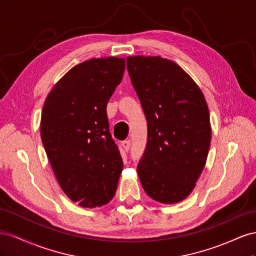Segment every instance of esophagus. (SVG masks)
I'll use <instances>...</instances> for the list:
<instances>
[{
	"mask_svg": "<svg viewBox=\"0 0 256 256\" xmlns=\"http://www.w3.org/2000/svg\"><path fill=\"white\" fill-rule=\"evenodd\" d=\"M122 147H124V150H125L126 152H128L129 148H130V141H129V140L122 141Z\"/></svg>",
	"mask_w": 256,
	"mask_h": 256,
	"instance_id": "esophagus-1",
	"label": "esophagus"
}]
</instances>
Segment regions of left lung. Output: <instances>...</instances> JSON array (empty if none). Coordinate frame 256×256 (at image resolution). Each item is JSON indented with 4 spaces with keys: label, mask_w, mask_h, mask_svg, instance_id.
<instances>
[{
    "label": "left lung",
    "mask_w": 256,
    "mask_h": 256,
    "mask_svg": "<svg viewBox=\"0 0 256 256\" xmlns=\"http://www.w3.org/2000/svg\"><path fill=\"white\" fill-rule=\"evenodd\" d=\"M127 69L148 128L138 174L147 196L162 204L187 198L202 174L212 140L205 97L175 62L128 56Z\"/></svg>",
    "instance_id": "left-lung-1"
}]
</instances>
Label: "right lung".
<instances>
[{
	"label": "right lung",
	"instance_id": "right-lung-1",
	"mask_svg": "<svg viewBox=\"0 0 256 256\" xmlns=\"http://www.w3.org/2000/svg\"><path fill=\"white\" fill-rule=\"evenodd\" d=\"M125 58H92L76 65L44 100L40 136L62 190L84 208L113 198L122 170L110 134L106 104L120 83Z\"/></svg>",
	"mask_w": 256,
	"mask_h": 256
}]
</instances>
